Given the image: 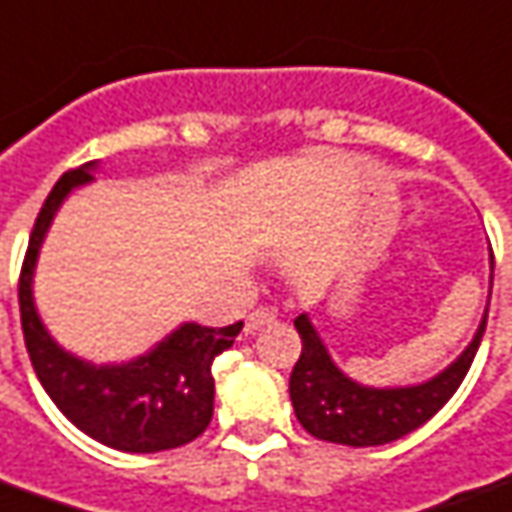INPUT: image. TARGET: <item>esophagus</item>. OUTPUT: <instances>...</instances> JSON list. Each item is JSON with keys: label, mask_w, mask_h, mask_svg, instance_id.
<instances>
[{"label": "esophagus", "mask_w": 512, "mask_h": 512, "mask_svg": "<svg viewBox=\"0 0 512 512\" xmlns=\"http://www.w3.org/2000/svg\"><path fill=\"white\" fill-rule=\"evenodd\" d=\"M276 320V312H270V309H253L248 315V323H245V331L248 334H256L259 329H264V326H270Z\"/></svg>", "instance_id": "obj_1"}]
</instances>
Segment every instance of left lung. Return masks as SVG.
<instances>
[{
	"label": "left lung",
	"mask_w": 512,
	"mask_h": 512,
	"mask_svg": "<svg viewBox=\"0 0 512 512\" xmlns=\"http://www.w3.org/2000/svg\"><path fill=\"white\" fill-rule=\"evenodd\" d=\"M493 284V259H491ZM491 298V295H488ZM488 323V303L471 343L432 379L404 387H370L351 379L334 359L309 315L295 317L301 357L290 376V398L301 426L317 440L340 446H384L424 426L454 396L477 357Z\"/></svg>",
	"instance_id": "8db88e82"
}]
</instances>
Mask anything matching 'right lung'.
Wrapping results in <instances>:
<instances>
[{
  "label": "right lung",
  "instance_id": "1",
  "mask_svg": "<svg viewBox=\"0 0 512 512\" xmlns=\"http://www.w3.org/2000/svg\"><path fill=\"white\" fill-rule=\"evenodd\" d=\"M97 169L100 161H88L72 172H63L35 220L19 281L21 331L27 354L47 396L88 438L130 454L178 449L206 432L214 415L211 365L234 345L242 323L225 329L181 323L142 357L94 365L66 351L49 334L35 309V264L49 225L63 200L74 189L94 181Z\"/></svg>",
  "mask_w": 512,
  "mask_h": 512
}]
</instances>
